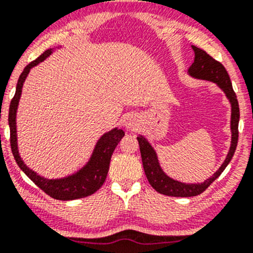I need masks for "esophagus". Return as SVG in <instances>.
Listing matches in <instances>:
<instances>
[{
  "label": "esophagus",
  "instance_id": "1",
  "mask_svg": "<svg viewBox=\"0 0 253 253\" xmlns=\"http://www.w3.org/2000/svg\"><path fill=\"white\" fill-rule=\"evenodd\" d=\"M126 126L127 130H135L137 127V119L135 117H129L126 122Z\"/></svg>",
  "mask_w": 253,
  "mask_h": 253
}]
</instances>
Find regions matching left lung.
Returning <instances> with one entry per match:
<instances>
[{
	"mask_svg": "<svg viewBox=\"0 0 253 253\" xmlns=\"http://www.w3.org/2000/svg\"><path fill=\"white\" fill-rule=\"evenodd\" d=\"M192 48L194 50V62L188 69V75L197 78V80L210 81V82L216 83L224 91L225 96L229 100L230 106H232V117H230L232 142H230L229 152H228L227 158H225L223 164L219 167V169L210 178L202 182V183H183V182L176 181L169 177L163 171L159 165L158 157H157L154 148L152 147L151 143L142 135H138L137 141L138 145H140L143 170H145L146 176H147L149 184L160 194L169 195V197H195V195L202 194L223 172V170L227 168V165L229 164L233 156H234L236 145H238V126L239 118H240V111H239L238 99H236V95L233 90L229 75H228L223 65L214 60L212 56L209 55L206 51L195 47V45H192Z\"/></svg>",
	"mask_w": 253,
	"mask_h": 253,
	"instance_id": "obj_1",
	"label": "left lung"
}]
</instances>
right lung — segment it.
I'll use <instances>...</instances> for the list:
<instances>
[{"mask_svg": "<svg viewBox=\"0 0 253 253\" xmlns=\"http://www.w3.org/2000/svg\"><path fill=\"white\" fill-rule=\"evenodd\" d=\"M51 53H53V49L45 50L36 60L30 62L19 77L14 97L9 105V115H8V124H9L10 130V147H12V153L19 168L25 172V175L36 186H39L43 192L47 193L49 197L58 200L80 199V198L94 194L104 184L108 169H110L111 157H112L113 151L116 149L119 141L124 136V131L118 127H115L111 131L102 135L96 142V146H95L89 162L77 172L66 176V177L49 180V178L42 177L34 170L26 167V164L23 162L20 154H19L18 149L17 110L19 100H20L24 82L28 77L30 70L39 65L40 62L45 60Z\"/></svg>", "mask_w": 253, "mask_h": 253, "instance_id": "add662e5", "label": "right lung"}]
</instances>
